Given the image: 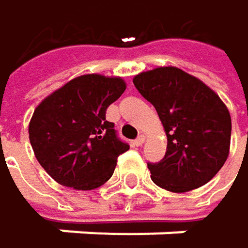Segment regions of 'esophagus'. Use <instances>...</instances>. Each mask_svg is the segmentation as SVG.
<instances>
[{"mask_svg":"<svg viewBox=\"0 0 248 248\" xmlns=\"http://www.w3.org/2000/svg\"><path fill=\"white\" fill-rule=\"evenodd\" d=\"M143 143H145V136H139V138L134 140V146H142Z\"/></svg>","mask_w":248,"mask_h":248,"instance_id":"obj_1","label":"esophagus"}]
</instances>
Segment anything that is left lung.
<instances>
[{"label": "left lung", "instance_id": "left-lung-1", "mask_svg": "<svg viewBox=\"0 0 248 248\" xmlns=\"http://www.w3.org/2000/svg\"><path fill=\"white\" fill-rule=\"evenodd\" d=\"M133 84L154 105L167 134L164 158L148 163L152 182L171 192H188L212 180L231 143V115L220 97L173 66L142 72Z\"/></svg>", "mask_w": 248, "mask_h": 248}]
</instances>
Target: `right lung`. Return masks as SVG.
<instances>
[{"label":"right lung","mask_w":248,"mask_h":248,"mask_svg":"<svg viewBox=\"0 0 248 248\" xmlns=\"http://www.w3.org/2000/svg\"><path fill=\"white\" fill-rule=\"evenodd\" d=\"M125 90L121 78L97 74L71 79L46 97L29 123V140L43 169L60 185L89 191L114 174L128 151L106 109Z\"/></svg>","instance_id":"1"}]
</instances>
